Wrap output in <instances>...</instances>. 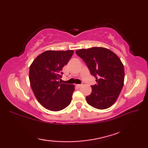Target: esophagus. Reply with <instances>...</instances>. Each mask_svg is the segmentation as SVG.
<instances>
[{
  "label": "esophagus",
  "mask_w": 148,
  "mask_h": 148,
  "mask_svg": "<svg viewBox=\"0 0 148 148\" xmlns=\"http://www.w3.org/2000/svg\"><path fill=\"white\" fill-rule=\"evenodd\" d=\"M83 86V84H77V85H76V86H77V88H81Z\"/></svg>",
  "instance_id": "34e87169"
}]
</instances>
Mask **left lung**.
<instances>
[{
	"mask_svg": "<svg viewBox=\"0 0 148 148\" xmlns=\"http://www.w3.org/2000/svg\"><path fill=\"white\" fill-rule=\"evenodd\" d=\"M76 54L86 63L97 84L86 96L89 105L98 109L111 107L118 98L124 84L123 64L114 53L102 47L81 49Z\"/></svg>",
	"mask_w": 148,
	"mask_h": 148,
	"instance_id": "8db88e82",
	"label": "left lung"
}]
</instances>
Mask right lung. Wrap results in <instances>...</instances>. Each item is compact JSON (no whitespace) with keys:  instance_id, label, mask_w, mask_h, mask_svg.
Masks as SVG:
<instances>
[{"instance_id":"add662e5","label":"right lung","mask_w":148,"mask_h":148,"mask_svg":"<svg viewBox=\"0 0 148 148\" xmlns=\"http://www.w3.org/2000/svg\"><path fill=\"white\" fill-rule=\"evenodd\" d=\"M73 50H48L38 55L30 66L29 80L34 95L47 109L59 111L70 104L74 85L61 83L62 72Z\"/></svg>"}]
</instances>
